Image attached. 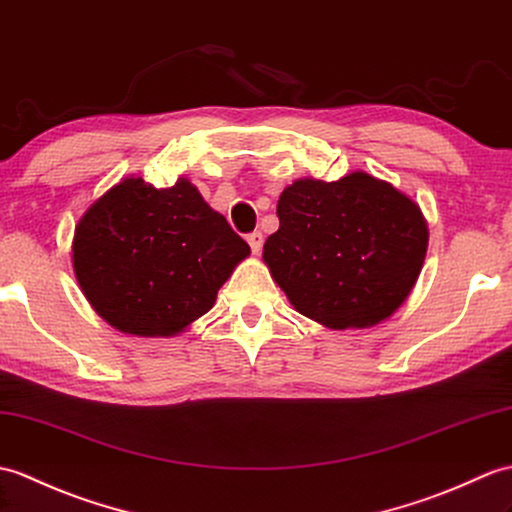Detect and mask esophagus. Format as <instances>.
Returning a JSON list of instances; mask_svg holds the SVG:
<instances>
[{
	"mask_svg": "<svg viewBox=\"0 0 512 512\" xmlns=\"http://www.w3.org/2000/svg\"><path fill=\"white\" fill-rule=\"evenodd\" d=\"M246 242H248V246H251L253 253H259L261 246H264V235H261V231H253L246 235Z\"/></svg>",
	"mask_w": 512,
	"mask_h": 512,
	"instance_id": "obj_1",
	"label": "esophagus"
}]
</instances>
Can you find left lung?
<instances>
[{"mask_svg": "<svg viewBox=\"0 0 512 512\" xmlns=\"http://www.w3.org/2000/svg\"><path fill=\"white\" fill-rule=\"evenodd\" d=\"M264 244L272 279L296 312L331 329L371 327L408 299L425 251L419 205L364 172L283 189Z\"/></svg>", "mask_w": 512, "mask_h": 512, "instance_id": "left-lung-1", "label": "left lung"}]
</instances>
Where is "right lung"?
I'll return each mask as SVG.
<instances>
[{
	"instance_id": "obj_1",
	"label": "right lung",
	"mask_w": 512,
	"mask_h": 512,
	"mask_svg": "<svg viewBox=\"0 0 512 512\" xmlns=\"http://www.w3.org/2000/svg\"><path fill=\"white\" fill-rule=\"evenodd\" d=\"M251 248L198 189L126 178L95 200L74 235L76 279L106 323L174 336L207 314Z\"/></svg>"
}]
</instances>
